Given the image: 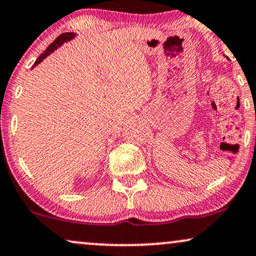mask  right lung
<instances>
[{"instance_id": "1", "label": "right lung", "mask_w": 256, "mask_h": 256, "mask_svg": "<svg viewBox=\"0 0 256 256\" xmlns=\"http://www.w3.org/2000/svg\"><path fill=\"white\" fill-rule=\"evenodd\" d=\"M74 36H76V35H74V32H64V34H62V35H60L58 37H57L56 40H54L52 43L50 44L49 46L46 48V51H44V52H43L42 54H40V56L38 57V58L36 60V62L34 63L32 68L35 66H37V64H40V62H42V60H43L44 58H46V56H49V54H50L51 52H54V50H56L57 48L62 46V44H63L64 42H68V40H72Z\"/></svg>"}]
</instances>
